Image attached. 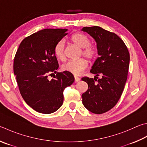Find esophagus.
<instances>
[{"label":"esophagus","mask_w":147,"mask_h":147,"mask_svg":"<svg viewBox=\"0 0 147 147\" xmlns=\"http://www.w3.org/2000/svg\"><path fill=\"white\" fill-rule=\"evenodd\" d=\"M80 80V78H78V76H74V82H78Z\"/></svg>","instance_id":"1"}]
</instances>
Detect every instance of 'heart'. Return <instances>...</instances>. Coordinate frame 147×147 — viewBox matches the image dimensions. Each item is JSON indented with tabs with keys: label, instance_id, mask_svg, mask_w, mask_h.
<instances>
[{
	"label": "heart",
	"instance_id": "heart-1",
	"mask_svg": "<svg viewBox=\"0 0 147 147\" xmlns=\"http://www.w3.org/2000/svg\"><path fill=\"white\" fill-rule=\"evenodd\" d=\"M71 40L77 46L82 48V54L89 59H92L96 55V49L90 45L89 38L85 34L76 33L71 36ZM65 42L62 40L55 45L54 53L56 57L60 60H64L65 55ZM89 65L88 61L84 58L78 60H69L63 63L62 66L63 71L70 73L74 75H80L86 70Z\"/></svg>",
	"mask_w": 147,
	"mask_h": 147
}]
</instances>
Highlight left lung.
I'll return each mask as SVG.
<instances>
[{"instance_id":"obj_1","label":"left lung","mask_w":147,"mask_h":147,"mask_svg":"<svg viewBox=\"0 0 147 147\" xmlns=\"http://www.w3.org/2000/svg\"><path fill=\"white\" fill-rule=\"evenodd\" d=\"M82 30L95 40L99 55L90 70L96 76L82 78L88 84V90L82 96V103L91 113L103 114L116 105L123 91L129 67V52L115 33L99 26L84 27Z\"/></svg>"}]
</instances>
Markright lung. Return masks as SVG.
<instances>
[{
	"label": "right lung",
	"mask_w": 147,
	"mask_h": 147,
	"mask_svg": "<svg viewBox=\"0 0 147 147\" xmlns=\"http://www.w3.org/2000/svg\"><path fill=\"white\" fill-rule=\"evenodd\" d=\"M67 29H44L26 37L21 42L14 58L13 71L20 92L26 103L34 111L51 114L62 105L63 91L74 81L73 74L57 73L58 63L55 45L67 33ZM55 73L49 81L47 78Z\"/></svg>",
	"instance_id": "obj_1"
}]
</instances>
